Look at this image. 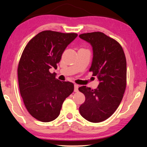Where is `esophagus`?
Segmentation results:
<instances>
[{
    "label": "esophagus",
    "instance_id": "34e87169",
    "mask_svg": "<svg viewBox=\"0 0 147 147\" xmlns=\"http://www.w3.org/2000/svg\"><path fill=\"white\" fill-rule=\"evenodd\" d=\"M74 92H78V85H77V84H74Z\"/></svg>",
    "mask_w": 147,
    "mask_h": 147
}]
</instances>
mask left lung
I'll use <instances>...</instances> for the list:
<instances>
[{
	"instance_id": "1",
	"label": "left lung",
	"mask_w": 147,
	"mask_h": 147,
	"mask_svg": "<svg viewBox=\"0 0 147 147\" xmlns=\"http://www.w3.org/2000/svg\"><path fill=\"white\" fill-rule=\"evenodd\" d=\"M91 45L93 60L89 71L97 77V88L82 86L78 90L86 100L79 108L80 115L91 123H100L115 112L123 97L126 86V60L117 41L102 32L79 35Z\"/></svg>"
}]
</instances>
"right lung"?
I'll list each match as a JSON object with an SVG mask.
<instances>
[{"mask_svg": "<svg viewBox=\"0 0 147 147\" xmlns=\"http://www.w3.org/2000/svg\"><path fill=\"white\" fill-rule=\"evenodd\" d=\"M78 35L43 31L28 42L20 59L19 90L24 105L35 119L47 123L59 115L63 101L74 91V84L56 78L62 54Z\"/></svg>", "mask_w": 147, "mask_h": 147, "instance_id": "obj_1", "label": "right lung"}]
</instances>
